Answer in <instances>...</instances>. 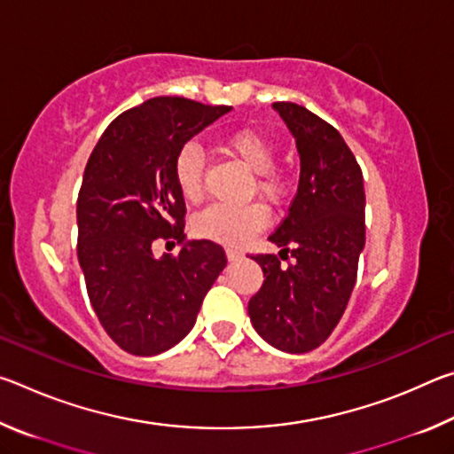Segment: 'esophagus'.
<instances>
[{"label":"esophagus","instance_id":"esophagus-1","mask_svg":"<svg viewBox=\"0 0 454 454\" xmlns=\"http://www.w3.org/2000/svg\"><path fill=\"white\" fill-rule=\"evenodd\" d=\"M226 256H228L230 262H234V260H240L244 254H242L240 248H236V246H228V248H226Z\"/></svg>","mask_w":454,"mask_h":454}]
</instances>
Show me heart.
Listing matches in <instances>:
<instances>
[{
    "instance_id": "heart-1",
    "label": "heart",
    "mask_w": 454,
    "mask_h": 454,
    "mask_svg": "<svg viewBox=\"0 0 454 454\" xmlns=\"http://www.w3.org/2000/svg\"><path fill=\"white\" fill-rule=\"evenodd\" d=\"M224 150L238 160L246 170L256 174V188L260 194L278 202L286 192V180L274 172L276 145L258 129H236L224 137ZM204 156L196 144H186L180 150L174 166V178L180 194L188 202L202 198ZM268 224V212L260 204H214L194 218L198 236L214 242L240 246Z\"/></svg>"
}]
</instances>
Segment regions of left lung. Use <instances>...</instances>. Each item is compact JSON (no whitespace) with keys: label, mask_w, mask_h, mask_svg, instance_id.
<instances>
[{"label":"left lung","mask_w":454,"mask_h":454,"mask_svg":"<svg viewBox=\"0 0 454 454\" xmlns=\"http://www.w3.org/2000/svg\"><path fill=\"white\" fill-rule=\"evenodd\" d=\"M272 107L301 156L288 216L268 236L293 262L280 267L274 254L252 256L266 280L250 298L248 317L268 344L301 355L326 340L355 288L364 248V182L355 153L333 126L304 106Z\"/></svg>","instance_id":"1"}]
</instances>
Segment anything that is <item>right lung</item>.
I'll return each mask as SVG.
<instances>
[{"instance_id":"obj_1","label":"right lung","mask_w":454,"mask_h":454,"mask_svg":"<svg viewBox=\"0 0 454 454\" xmlns=\"http://www.w3.org/2000/svg\"><path fill=\"white\" fill-rule=\"evenodd\" d=\"M230 110L152 98L114 120L88 160L75 212L78 260L99 322L129 355L153 356L178 344L224 270V248L212 240H192L162 258L152 242L184 240L176 158Z\"/></svg>"}]
</instances>
